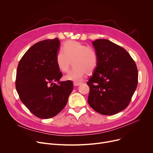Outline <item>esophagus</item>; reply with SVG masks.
I'll return each instance as SVG.
<instances>
[{
	"label": "esophagus",
	"instance_id": "1",
	"mask_svg": "<svg viewBox=\"0 0 153 153\" xmlns=\"http://www.w3.org/2000/svg\"><path fill=\"white\" fill-rule=\"evenodd\" d=\"M81 84V82H74V86H78Z\"/></svg>",
	"mask_w": 153,
	"mask_h": 153
}]
</instances>
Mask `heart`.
<instances>
[{"label": "heart", "instance_id": "b5f03b06", "mask_svg": "<svg viewBox=\"0 0 153 153\" xmlns=\"http://www.w3.org/2000/svg\"><path fill=\"white\" fill-rule=\"evenodd\" d=\"M72 70L64 76V79L79 82L85 74H91L97 68L99 56L92 47L76 41H67L62 46L61 51L56 56V64L62 72H67L71 66Z\"/></svg>", "mask_w": 153, "mask_h": 153}]
</instances>
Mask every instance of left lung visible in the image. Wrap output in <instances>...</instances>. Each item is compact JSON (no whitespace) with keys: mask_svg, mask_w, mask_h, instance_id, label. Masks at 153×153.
<instances>
[{"mask_svg":"<svg viewBox=\"0 0 153 153\" xmlns=\"http://www.w3.org/2000/svg\"><path fill=\"white\" fill-rule=\"evenodd\" d=\"M99 64L87 85L89 105L98 113L112 115L126 108L138 85L137 67L123 48L106 39L92 42Z\"/></svg>","mask_w":153,"mask_h":153,"instance_id":"1","label":"left lung"}]
</instances>
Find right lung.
<instances>
[{
  "instance_id": "1",
  "label": "right lung",
  "mask_w": 153,
  "mask_h": 153,
  "mask_svg": "<svg viewBox=\"0 0 153 153\" xmlns=\"http://www.w3.org/2000/svg\"><path fill=\"white\" fill-rule=\"evenodd\" d=\"M59 48L58 38L39 42L29 48L18 65L16 89L22 103L39 118L58 115L73 89L72 81H59L62 74L56 64Z\"/></svg>"
}]
</instances>
